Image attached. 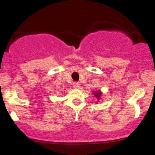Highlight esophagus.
Returning a JSON list of instances; mask_svg holds the SVG:
<instances>
[{
	"instance_id": "34e87169",
	"label": "esophagus",
	"mask_w": 155,
	"mask_h": 155,
	"mask_svg": "<svg viewBox=\"0 0 155 155\" xmlns=\"http://www.w3.org/2000/svg\"><path fill=\"white\" fill-rule=\"evenodd\" d=\"M73 86H74V88H79V82H77V81H75V82H74L73 84Z\"/></svg>"
}]
</instances>
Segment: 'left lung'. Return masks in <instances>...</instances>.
<instances>
[{
  "label": "left lung",
  "instance_id": "8db88e82",
  "mask_svg": "<svg viewBox=\"0 0 155 155\" xmlns=\"http://www.w3.org/2000/svg\"><path fill=\"white\" fill-rule=\"evenodd\" d=\"M94 95H95V96H96V97H97V98H99V97H101V93L100 92V91L95 92H94Z\"/></svg>",
  "mask_w": 155,
  "mask_h": 155
}]
</instances>
